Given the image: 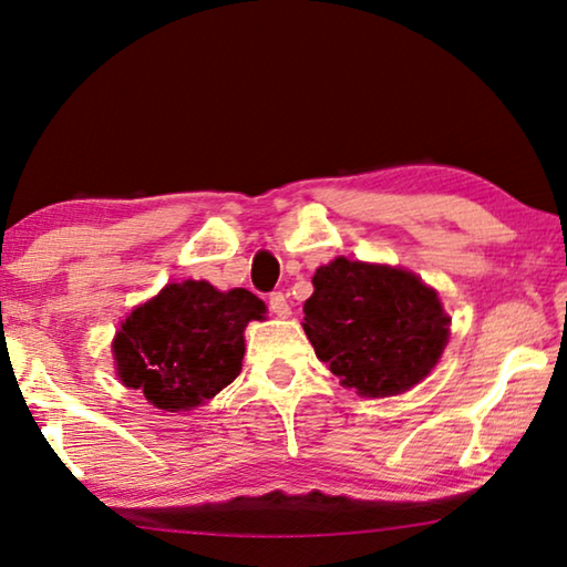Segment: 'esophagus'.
Instances as JSON below:
<instances>
[{
	"mask_svg": "<svg viewBox=\"0 0 567 567\" xmlns=\"http://www.w3.org/2000/svg\"><path fill=\"white\" fill-rule=\"evenodd\" d=\"M267 305H270V312L277 318H290V305H287V297L282 292H272L267 297Z\"/></svg>",
	"mask_w": 567,
	"mask_h": 567,
	"instance_id": "1",
	"label": "esophagus"
}]
</instances>
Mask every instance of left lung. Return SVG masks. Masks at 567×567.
<instances>
[{"label":"left lung","mask_w":567,"mask_h":567,"mask_svg":"<svg viewBox=\"0 0 567 567\" xmlns=\"http://www.w3.org/2000/svg\"><path fill=\"white\" fill-rule=\"evenodd\" d=\"M312 285L302 328L344 388L390 398L430 375L447 344L450 318L417 275L334 257L318 267Z\"/></svg>","instance_id":"left-lung-1"}]
</instances>
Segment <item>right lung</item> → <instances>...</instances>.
<instances>
[{"label":"right lung","instance_id":"right-lung-1","mask_svg":"<svg viewBox=\"0 0 567 567\" xmlns=\"http://www.w3.org/2000/svg\"><path fill=\"white\" fill-rule=\"evenodd\" d=\"M265 302L245 287L219 292L205 280L172 282L134 307L112 350L124 385L167 412L213 400L243 370L245 328Z\"/></svg>","mask_w":567,"mask_h":567}]
</instances>
